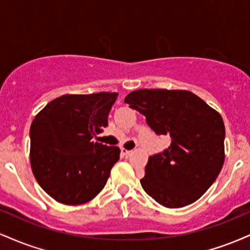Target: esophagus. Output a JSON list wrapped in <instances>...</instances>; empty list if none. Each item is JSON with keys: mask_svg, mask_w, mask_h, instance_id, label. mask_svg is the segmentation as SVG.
Listing matches in <instances>:
<instances>
[{"mask_svg": "<svg viewBox=\"0 0 250 250\" xmlns=\"http://www.w3.org/2000/svg\"><path fill=\"white\" fill-rule=\"evenodd\" d=\"M122 154H123V156L129 157L131 154H133V150H127V149H122Z\"/></svg>", "mask_w": 250, "mask_h": 250, "instance_id": "1", "label": "esophagus"}]
</instances>
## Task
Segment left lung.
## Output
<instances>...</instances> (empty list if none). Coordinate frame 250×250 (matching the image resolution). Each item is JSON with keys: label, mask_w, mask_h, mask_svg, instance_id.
<instances>
[{"label": "left lung", "mask_w": 250, "mask_h": 250, "mask_svg": "<svg viewBox=\"0 0 250 250\" xmlns=\"http://www.w3.org/2000/svg\"><path fill=\"white\" fill-rule=\"evenodd\" d=\"M157 135L171 143L148 159L142 188L167 208H182L202 196L225 162V123L215 109L188 90L140 89L125 96Z\"/></svg>", "instance_id": "8db88e82"}]
</instances>
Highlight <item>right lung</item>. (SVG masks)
Here are the masks:
<instances>
[{"label": "right lung", "mask_w": 250, "mask_h": 250, "mask_svg": "<svg viewBox=\"0 0 250 250\" xmlns=\"http://www.w3.org/2000/svg\"><path fill=\"white\" fill-rule=\"evenodd\" d=\"M117 95L102 91L60 96L31 122V170L43 190L57 202L87 203L107 183L121 150L93 139L108 125Z\"/></svg>", "instance_id": "add662e5"}]
</instances>
